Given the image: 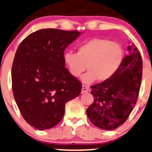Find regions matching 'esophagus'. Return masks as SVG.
I'll use <instances>...</instances> for the list:
<instances>
[{
    "mask_svg": "<svg viewBox=\"0 0 152 152\" xmlns=\"http://www.w3.org/2000/svg\"><path fill=\"white\" fill-rule=\"evenodd\" d=\"M89 91V87L87 86V85H82V94H85V93H87Z\"/></svg>",
    "mask_w": 152,
    "mask_h": 152,
    "instance_id": "34e87169",
    "label": "esophagus"
}]
</instances>
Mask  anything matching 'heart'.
I'll use <instances>...</instances> for the list:
<instances>
[{
    "instance_id": "b5f03b06",
    "label": "heart",
    "mask_w": 152,
    "mask_h": 152,
    "mask_svg": "<svg viewBox=\"0 0 152 152\" xmlns=\"http://www.w3.org/2000/svg\"><path fill=\"white\" fill-rule=\"evenodd\" d=\"M124 56V50L120 43L96 38L81 44L77 53H64L63 60L74 77H79L87 65L89 70L82 80L84 83L91 84L97 79L100 82L110 80L121 67Z\"/></svg>"
}]
</instances>
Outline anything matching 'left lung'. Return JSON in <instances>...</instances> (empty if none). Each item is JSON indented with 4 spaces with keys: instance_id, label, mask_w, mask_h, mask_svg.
<instances>
[{
    "instance_id": "obj_1",
    "label": "left lung",
    "mask_w": 152,
    "mask_h": 152,
    "mask_svg": "<svg viewBox=\"0 0 152 152\" xmlns=\"http://www.w3.org/2000/svg\"><path fill=\"white\" fill-rule=\"evenodd\" d=\"M123 64L110 80L91 87L94 102L87 109L92 124L113 130L127 120L137 100L141 85L142 61L134 45L128 47Z\"/></svg>"
}]
</instances>
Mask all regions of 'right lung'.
I'll use <instances>...</instances> for the list:
<instances>
[{
    "label": "right lung",
    "mask_w": 152,
    "mask_h": 152,
    "mask_svg": "<svg viewBox=\"0 0 152 152\" xmlns=\"http://www.w3.org/2000/svg\"><path fill=\"white\" fill-rule=\"evenodd\" d=\"M78 31L42 29L20 44L12 67V91L26 123L39 130L56 126L65 104L79 96L82 84L65 67L64 51Z\"/></svg>",
    "instance_id": "obj_1"
}]
</instances>
